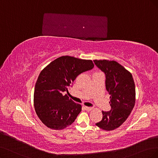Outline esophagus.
Wrapping results in <instances>:
<instances>
[{
    "instance_id": "34e87169",
    "label": "esophagus",
    "mask_w": 158,
    "mask_h": 158,
    "mask_svg": "<svg viewBox=\"0 0 158 158\" xmlns=\"http://www.w3.org/2000/svg\"><path fill=\"white\" fill-rule=\"evenodd\" d=\"M85 110H87V111H90L91 110H92V109H93V108H92V107H87V106H85Z\"/></svg>"
}]
</instances>
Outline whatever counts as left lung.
Listing matches in <instances>:
<instances>
[{"mask_svg":"<svg viewBox=\"0 0 158 158\" xmlns=\"http://www.w3.org/2000/svg\"><path fill=\"white\" fill-rule=\"evenodd\" d=\"M94 62L106 75L111 107L109 111H102L103 118L96 125L103 130H114L126 120L135 106V83L131 73L117 62L94 60Z\"/></svg>","mask_w":158,"mask_h":158,"instance_id":"obj_1","label":"left lung"}]
</instances>
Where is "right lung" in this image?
<instances>
[{
	"label": "right lung",
	"mask_w": 158,
	"mask_h": 158,
	"mask_svg": "<svg viewBox=\"0 0 158 158\" xmlns=\"http://www.w3.org/2000/svg\"><path fill=\"white\" fill-rule=\"evenodd\" d=\"M94 66L90 60L62 56L40 72L35 85L34 105L39 118L47 127L62 130L75 121L81 106L64 94L79 74Z\"/></svg>",
	"instance_id": "right-lung-1"
}]
</instances>
